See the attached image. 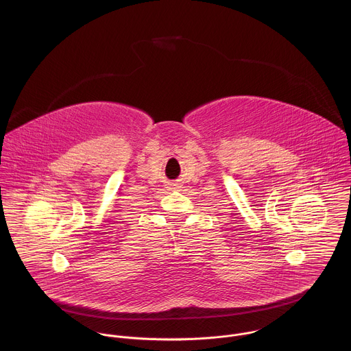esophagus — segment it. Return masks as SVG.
Masks as SVG:
<instances>
[{
	"label": "esophagus",
	"mask_w": 351,
	"mask_h": 351,
	"mask_svg": "<svg viewBox=\"0 0 351 351\" xmlns=\"http://www.w3.org/2000/svg\"><path fill=\"white\" fill-rule=\"evenodd\" d=\"M171 185H173V186H177V185H178V184H176V182H173V184H171Z\"/></svg>",
	"instance_id": "1"
}]
</instances>
